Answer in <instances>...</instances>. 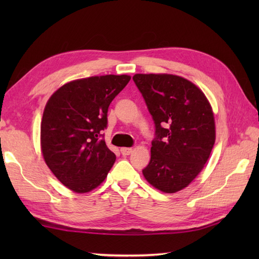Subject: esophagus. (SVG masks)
I'll return each mask as SVG.
<instances>
[{"mask_svg":"<svg viewBox=\"0 0 259 259\" xmlns=\"http://www.w3.org/2000/svg\"><path fill=\"white\" fill-rule=\"evenodd\" d=\"M120 151H121V153H122L123 156H128V155H130L131 152H133V148H126V147H123V148H121Z\"/></svg>","mask_w":259,"mask_h":259,"instance_id":"1","label":"esophagus"}]
</instances>
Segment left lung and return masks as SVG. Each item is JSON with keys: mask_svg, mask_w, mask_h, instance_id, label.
I'll use <instances>...</instances> for the list:
<instances>
[{"mask_svg": "<svg viewBox=\"0 0 259 259\" xmlns=\"http://www.w3.org/2000/svg\"><path fill=\"white\" fill-rule=\"evenodd\" d=\"M155 122L151 158L142 170L166 194L184 189L201 171L216 138L210 104L192 82L172 74H135Z\"/></svg>", "mask_w": 259, "mask_h": 259, "instance_id": "obj_1", "label": "left lung"}]
</instances>
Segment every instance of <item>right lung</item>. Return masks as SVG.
Returning <instances> with one entry per match:
<instances>
[{"instance_id":"add662e5","label":"right lung","mask_w":259,"mask_h":259,"mask_svg":"<svg viewBox=\"0 0 259 259\" xmlns=\"http://www.w3.org/2000/svg\"><path fill=\"white\" fill-rule=\"evenodd\" d=\"M129 75H101L71 81L53 93L41 122L43 158L53 175L79 194L106 179L115 155L104 141L108 108L128 84Z\"/></svg>"}]
</instances>
